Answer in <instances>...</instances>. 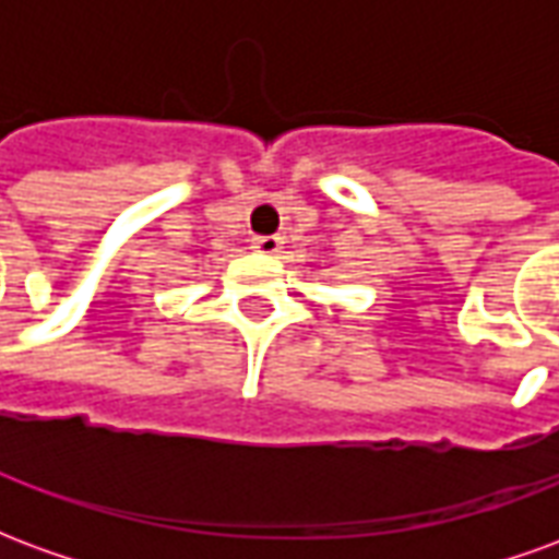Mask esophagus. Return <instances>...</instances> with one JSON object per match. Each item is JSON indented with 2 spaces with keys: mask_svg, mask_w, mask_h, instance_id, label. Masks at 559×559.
Instances as JSON below:
<instances>
[{
  "mask_svg": "<svg viewBox=\"0 0 559 559\" xmlns=\"http://www.w3.org/2000/svg\"><path fill=\"white\" fill-rule=\"evenodd\" d=\"M281 245H284L281 236H254V239H251V248L260 251V254H278Z\"/></svg>",
  "mask_w": 559,
  "mask_h": 559,
  "instance_id": "34e87169",
  "label": "esophagus"
}]
</instances>
